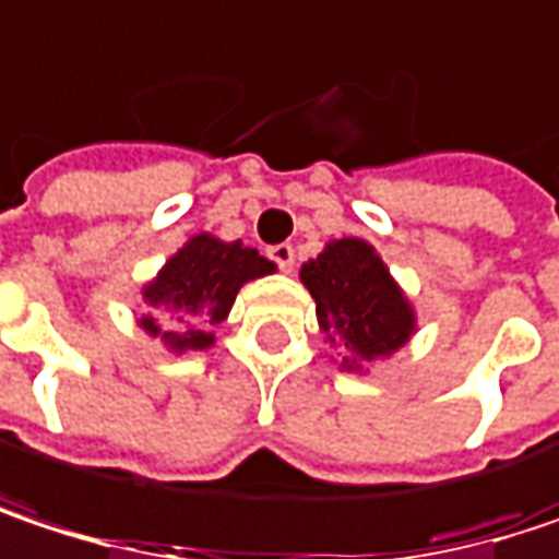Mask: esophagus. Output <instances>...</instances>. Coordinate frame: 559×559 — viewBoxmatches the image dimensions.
<instances>
[{"instance_id":"esophagus-1","label":"esophagus","mask_w":559,"mask_h":559,"mask_svg":"<svg viewBox=\"0 0 559 559\" xmlns=\"http://www.w3.org/2000/svg\"><path fill=\"white\" fill-rule=\"evenodd\" d=\"M269 259L278 265L281 272H294V246H290V242L272 246V249H269Z\"/></svg>"}]
</instances>
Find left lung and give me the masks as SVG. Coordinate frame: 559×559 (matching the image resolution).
I'll list each match as a JSON object with an SVG mask.
<instances>
[{"label":"left lung","instance_id":"left-lung-1","mask_svg":"<svg viewBox=\"0 0 559 559\" xmlns=\"http://www.w3.org/2000/svg\"><path fill=\"white\" fill-rule=\"evenodd\" d=\"M300 281L317 304L326 340L346 349L340 369L362 372L366 362L397 353L417 320L404 290L391 278L382 255L362 239H333L300 269Z\"/></svg>","mask_w":559,"mask_h":559}]
</instances>
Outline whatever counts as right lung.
<instances>
[{
	"label": "right lung",
	"mask_w": 559,
	"mask_h": 559,
	"mask_svg": "<svg viewBox=\"0 0 559 559\" xmlns=\"http://www.w3.org/2000/svg\"><path fill=\"white\" fill-rule=\"evenodd\" d=\"M272 272L275 262L255 249L200 233L142 287L145 317L139 326L158 336L170 353L210 349L216 343L213 326L226 320L239 287Z\"/></svg>",
	"instance_id": "add662e5"
}]
</instances>
